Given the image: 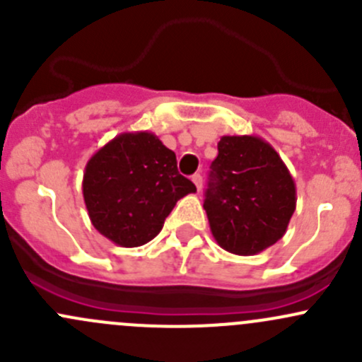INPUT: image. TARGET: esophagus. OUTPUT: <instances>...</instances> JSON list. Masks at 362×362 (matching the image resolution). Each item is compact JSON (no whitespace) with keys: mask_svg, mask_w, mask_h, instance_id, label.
I'll use <instances>...</instances> for the list:
<instances>
[{"mask_svg":"<svg viewBox=\"0 0 362 362\" xmlns=\"http://www.w3.org/2000/svg\"><path fill=\"white\" fill-rule=\"evenodd\" d=\"M192 182H194L196 189H198V191H202V189H203V177H202V175H199V173L192 175Z\"/></svg>","mask_w":362,"mask_h":362,"instance_id":"1","label":"esophagus"}]
</instances>
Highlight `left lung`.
<instances>
[{"mask_svg":"<svg viewBox=\"0 0 362 362\" xmlns=\"http://www.w3.org/2000/svg\"><path fill=\"white\" fill-rule=\"evenodd\" d=\"M203 208L224 250L255 255L275 245L296 210V184L279 152L252 134L222 136Z\"/></svg>","mask_w":362,"mask_h":362,"instance_id":"left-lung-1","label":"left lung"}]
</instances>
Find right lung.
Wrapping results in <instances>:
<instances>
[{"mask_svg":"<svg viewBox=\"0 0 362 362\" xmlns=\"http://www.w3.org/2000/svg\"><path fill=\"white\" fill-rule=\"evenodd\" d=\"M83 202L94 228L119 247L159 235L178 199L196 185L177 170V156L148 131L120 133L87 160Z\"/></svg>","mask_w":362,"mask_h":362,"instance_id":"obj_1","label":"right lung"}]
</instances>
